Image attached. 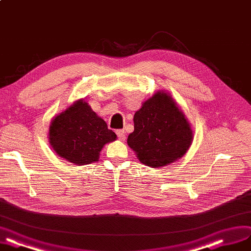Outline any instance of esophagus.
<instances>
[{"label":"esophagus","instance_id":"34e87169","mask_svg":"<svg viewBox=\"0 0 251 251\" xmlns=\"http://www.w3.org/2000/svg\"><path fill=\"white\" fill-rule=\"evenodd\" d=\"M116 134H117V137H118V139L120 141H125V139H126V133H125L124 129H117Z\"/></svg>","mask_w":251,"mask_h":251}]
</instances>
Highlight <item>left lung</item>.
I'll list each match as a JSON object with an SVG mask.
<instances>
[{"instance_id":"8db88e82","label":"left lung","mask_w":251,"mask_h":251,"mask_svg":"<svg viewBox=\"0 0 251 251\" xmlns=\"http://www.w3.org/2000/svg\"><path fill=\"white\" fill-rule=\"evenodd\" d=\"M193 137L191 124L171 94L159 90L136 111L126 142L143 165L160 168L183 157Z\"/></svg>"}]
</instances>
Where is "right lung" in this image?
Here are the masks:
<instances>
[{
  "mask_svg": "<svg viewBox=\"0 0 251 251\" xmlns=\"http://www.w3.org/2000/svg\"><path fill=\"white\" fill-rule=\"evenodd\" d=\"M48 136L57 155L76 166L98 162L103 146L117 139L84 99L75 100L53 118Z\"/></svg>",
  "mask_w": 251,
  "mask_h": 251,
  "instance_id": "1",
  "label": "right lung"
}]
</instances>
